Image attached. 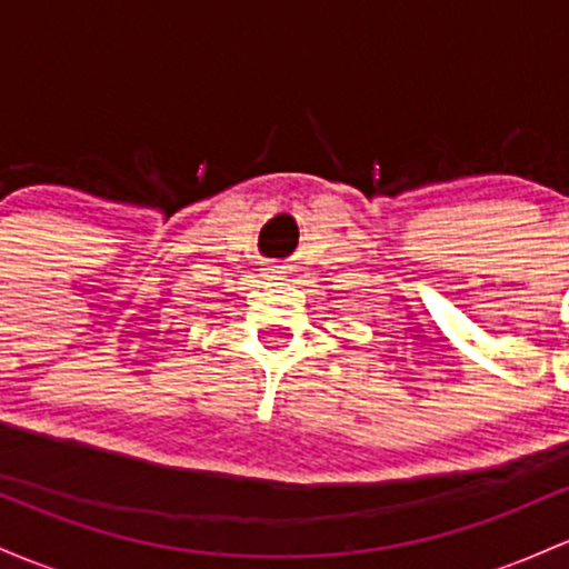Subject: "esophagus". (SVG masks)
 Masks as SVG:
<instances>
[{
	"instance_id": "obj_1",
	"label": "esophagus",
	"mask_w": 569,
	"mask_h": 569,
	"mask_svg": "<svg viewBox=\"0 0 569 569\" xmlns=\"http://www.w3.org/2000/svg\"><path fill=\"white\" fill-rule=\"evenodd\" d=\"M284 273H287V271H284V266H277V263H273V266H268V268H266V277H268V279H282Z\"/></svg>"
}]
</instances>
